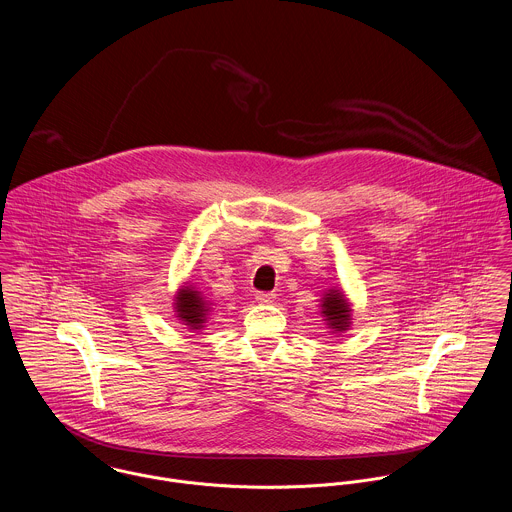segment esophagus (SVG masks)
Here are the masks:
<instances>
[{
	"label": "esophagus",
	"instance_id": "1",
	"mask_svg": "<svg viewBox=\"0 0 512 512\" xmlns=\"http://www.w3.org/2000/svg\"><path fill=\"white\" fill-rule=\"evenodd\" d=\"M255 300H257L259 304H271V302L275 300V294H273V292H257V294H255Z\"/></svg>",
	"mask_w": 512,
	"mask_h": 512
}]
</instances>
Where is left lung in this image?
Masks as SVG:
<instances>
[{
    "instance_id": "left-lung-1",
    "label": "left lung",
    "mask_w": 512,
    "mask_h": 512,
    "mask_svg": "<svg viewBox=\"0 0 512 512\" xmlns=\"http://www.w3.org/2000/svg\"><path fill=\"white\" fill-rule=\"evenodd\" d=\"M322 314H326L328 322L332 328H336L338 332L347 328V322H349V308L341 296V292H330L326 294L324 298V304H322Z\"/></svg>"
}]
</instances>
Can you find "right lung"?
I'll return each mask as SVG.
<instances>
[{
	"instance_id": "obj_1",
	"label": "right lung",
	"mask_w": 512,
	"mask_h": 512,
	"mask_svg": "<svg viewBox=\"0 0 512 512\" xmlns=\"http://www.w3.org/2000/svg\"><path fill=\"white\" fill-rule=\"evenodd\" d=\"M206 302L202 300V296L198 294V290L192 288H184L178 292V300H176V310H178V318L184 320L192 330H198L200 324H204V316H206Z\"/></svg>"
}]
</instances>
